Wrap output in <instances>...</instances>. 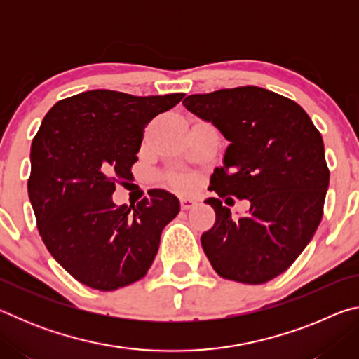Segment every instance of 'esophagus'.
<instances>
[{
    "label": "esophagus",
    "mask_w": 359,
    "mask_h": 359,
    "mask_svg": "<svg viewBox=\"0 0 359 359\" xmlns=\"http://www.w3.org/2000/svg\"><path fill=\"white\" fill-rule=\"evenodd\" d=\"M193 205H196V201H194L193 198H182V199H180V208H182V210L191 209Z\"/></svg>",
    "instance_id": "obj_1"
}]
</instances>
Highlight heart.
<instances>
[{"label": "heart", "mask_w": 359, "mask_h": 359, "mask_svg": "<svg viewBox=\"0 0 359 359\" xmlns=\"http://www.w3.org/2000/svg\"><path fill=\"white\" fill-rule=\"evenodd\" d=\"M168 184L171 185L174 190L187 191L191 188L193 180H191V177H188V175H185V174H169Z\"/></svg>", "instance_id": "obj_1"}]
</instances>
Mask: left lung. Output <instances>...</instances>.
Wrapping results in <instances>:
<instances>
[{"mask_svg":"<svg viewBox=\"0 0 359 359\" xmlns=\"http://www.w3.org/2000/svg\"><path fill=\"white\" fill-rule=\"evenodd\" d=\"M184 106L229 141L210 179L218 198L204 201L215 210L201 236L205 257L228 280L269 282L294 263L323 217L330 169L320 131L297 102L253 85L190 95ZM226 196L248 198L249 214L231 217Z\"/></svg>","mask_w":359,"mask_h":359,"instance_id":"left-lung-1","label":"left lung"}]
</instances>
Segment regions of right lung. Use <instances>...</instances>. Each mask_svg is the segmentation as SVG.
Listing matches in <instances>:
<instances>
[{
    "instance_id": "add662e5",
    "label": "right lung",
    "mask_w": 359,
    "mask_h": 359,
    "mask_svg": "<svg viewBox=\"0 0 359 359\" xmlns=\"http://www.w3.org/2000/svg\"><path fill=\"white\" fill-rule=\"evenodd\" d=\"M184 96L90 90L58 101L36 133L28 196L39 234L90 288L112 291L142 278L163 228L179 214V199L165 190H150L130 208L114 204L112 193L133 175L145 125Z\"/></svg>"
}]
</instances>
